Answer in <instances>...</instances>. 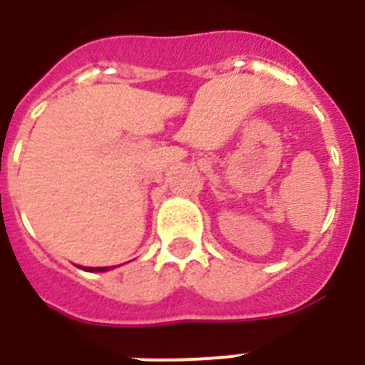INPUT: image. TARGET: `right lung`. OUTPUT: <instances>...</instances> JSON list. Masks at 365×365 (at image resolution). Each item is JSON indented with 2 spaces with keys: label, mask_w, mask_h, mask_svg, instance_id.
Instances as JSON below:
<instances>
[{
  "label": "right lung",
  "mask_w": 365,
  "mask_h": 365,
  "mask_svg": "<svg viewBox=\"0 0 365 365\" xmlns=\"http://www.w3.org/2000/svg\"><path fill=\"white\" fill-rule=\"evenodd\" d=\"M109 267H83V270H87V272H106Z\"/></svg>",
  "instance_id": "1"
}]
</instances>
